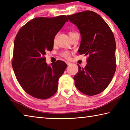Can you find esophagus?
I'll return each instance as SVG.
<instances>
[{
  "instance_id": "1",
  "label": "esophagus",
  "mask_w": 130,
  "mask_h": 130,
  "mask_svg": "<svg viewBox=\"0 0 130 130\" xmlns=\"http://www.w3.org/2000/svg\"><path fill=\"white\" fill-rule=\"evenodd\" d=\"M66 63H67V64L68 66L71 65V63L69 62H68V61H67V62H66Z\"/></svg>"
}]
</instances>
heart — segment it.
I'll list each match as a JSON object with an SVG mask.
<instances>
[{"label":"heart","instance_id":"1","mask_svg":"<svg viewBox=\"0 0 130 130\" xmlns=\"http://www.w3.org/2000/svg\"><path fill=\"white\" fill-rule=\"evenodd\" d=\"M76 32H73V31H70V32H69V36H70V37H71L72 36H73V34H76ZM61 56H62V57H64V58H69V57H70V53H69V52H68V51H65V52H62V53H61Z\"/></svg>","mask_w":130,"mask_h":130}]
</instances>
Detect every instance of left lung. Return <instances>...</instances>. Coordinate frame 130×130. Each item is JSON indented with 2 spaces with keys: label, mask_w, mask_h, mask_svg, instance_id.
<instances>
[{
  "label": "left lung",
  "mask_w": 130,
  "mask_h": 130,
  "mask_svg": "<svg viewBox=\"0 0 130 130\" xmlns=\"http://www.w3.org/2000/svg\"><path fill=\"white\" fill-rule=\"evenodd\" d=\"M67 17L80 32L78 53L89 56L84 68L78 65V72L73 77L74 84L83 93L96 95L108 86L116 70V42L113 32L104 19L91 11Z\"/></svg>",
  "instance_id": "8db88e82"
}]
</instances>
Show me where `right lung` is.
I'll use <instances>...</instances> for the list:
<instances>
[{
	"label": "right lung",
	"instance_id": "1",
	"mask_svg": "<svg viewBox=\"0 0 130 130\" xmlns=\"http://www.w3.org/2000/svg\"><path fill=\"white\" fill-rule=\"evenodd\" d=\"M68 22L66 15L35 18L25 24L14 41L12 61L18 81L26 93L39 99L56 93L58 79L67 65L62 61L47 65L45 56L52 51L56 35Z\"/></svg>",
	"mask_w": 130,
	"mask_h": 130
}]
</instances>
